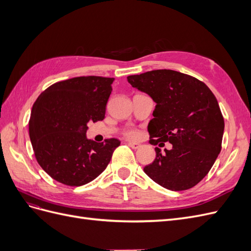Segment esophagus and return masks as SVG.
Masks as SVG:
<instances>
[{
    "instance_id": "esophagus-1",
    "label": "esophagus",
    "mask_w": 251,
    "mask_h": 251,
    "mask_svg": "<svg viewBox=\"0 0 251 251\" xmlns=\"http://www.w3.org/2000/svg\"><path fill=\"white\" fill-rule=\"evenodd\" d=\"M127 146L130 147V148H132L133 150H137V149L140 148V144L139 143H134V142H128Z\"/></svg>"
}]
</instances>
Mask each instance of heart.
Wrapping results in <instances>:
<instances>
[{"mask_svg": "<svg viewBox=\"0 0 251 251\" xmlns=\"http://www.w3.org/2000/svg\"><path fill=\"white\" fill-rule=\"evenodd\" d=\"M124 135L128 139H137L139 137V132L135 128H126L124 132Z\"/></svg>", "mask_w": 251, "mask_h": 251, "instance_id": "b5f03b06", "label": "heart"}]
</instances>
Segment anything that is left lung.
Segmentation results:
<instances>
[{"instance_id": "left-lung-1", "label": "left lung", "mask_w": 251, "mask_h": 251, "mask_svg": "<svg viewBox=\"0 0 251 251\" xmlns=\"http://www.w3.org/2000/svg\"><path fill=\"white\" fill-rule=\"evenodd\" d=\"M127 81L156 102L148 131L156 158L144 173L171 191H186L206 176L222 149L224 118L216 96L205 83L174 70L130 75Z\"/></svg>"}]
</instances>
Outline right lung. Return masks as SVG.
<instances>
[{"label": "right lung", "mask_w": 251, "mask_h": 251, "mask_svg": "<svg viewBox=\"0 0 251 251\" xmlns=\"http://www.w3.org/2000/svg\"><path fill=\"white\" fill-rule=\"evenodd\" d=\"M114 78L79 76L53 83L37 97L29 136L41 168L55 181L81 186L107 168L117 138L88 140L89 123L102 120Z\"/></svg>", "instance_id": "right-lung-1"}]
</instances>
